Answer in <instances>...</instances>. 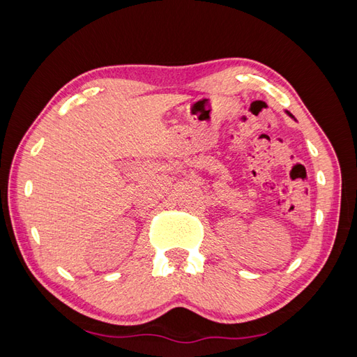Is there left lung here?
I'll return each mask as SVG.
<instances>
[{"mask_svg": "<svg viewBox=\"0 0 357 357\" xmlns=\"http://www.w3.org/2000/svg\"><path fill=\"white\" fill-rule=\"evenodd\" d=\"M287 115H290V116H291V118H294V116H293V115H291V113H290V112H287Z\"/></svg>", "mask_w": 357, "mask_h": 357, "instance_id": "8db88e82", "label": "left lung"}]
</instances>
